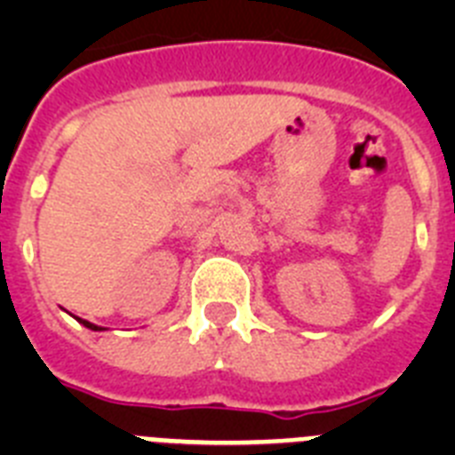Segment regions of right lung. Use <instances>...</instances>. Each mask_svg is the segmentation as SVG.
Wrapping results in <instances>:
<instances>
[{
    "instance_id": "1",
    "label": "right lung",
    "mask_w": 455,
    "mask_h": 455,
    "mask_svg": "<svg viewBox=\"0 0 455 455\" xmlns=\"http://www.w3.org/2000/svg\"><path fill=\"white\" fill-rule=\"evenodd\" d=\"M79 323H84L88 328V331H107V328H100V325H95V323H91V321H84V319H77Z\"/></svg>"
}]
</instances>
